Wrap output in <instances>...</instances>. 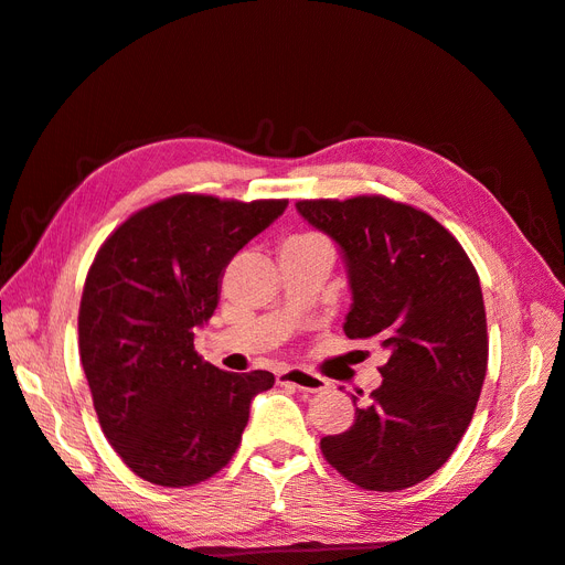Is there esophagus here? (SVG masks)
<instances>
[{"mask_svg":"<svg viewBox=\"0 0 565 565\" xmlns=\"http://www.w3.org/2000/svg\"><path fill=\"white\" fill-rule=\"evenodd\" d=\"M278 384H285V386H295V388H301V391H309V393H318V391H324L330 384L324 377H320V374L311 372V370H303V367H285L276 374Z\"/></svg>","mask_w":565,"mask_h":565,"instance_id":"1","label":"esophagus"}]
</instances>
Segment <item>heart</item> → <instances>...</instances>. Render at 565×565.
I'll return each mask as SVG.
<instances>
[{"instance_id":"1","label":"heart","mask_w":565,"mask_h":565,"mask_svg":"<svg viewBox=\"0 0 565 565\" xmlns=\"http://www.w3.org/2000/svg\"><path fill=\"white\" fill-rule=\"evenodd\" d=\"M309 237H318V235H309V233H303V235H292V237H289V241H309Z\"/></svg>"}]
</instances>
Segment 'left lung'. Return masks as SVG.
Masks as SVG:
<instances>
[{"mask_svg":"<svg viewBox=\"0 0 565 565\" xmlns=\"http://www.w3.org/2000/svg\"><path fill=\"white\" fill-rule=\"evenodd\" d=\"M299 214L344 252L349 339L388 351L382 386L322 457L363 490L413 488L446 465L465 436L488 370L478 273L434 216L384 195L299 200ZM363 393V391H361Z\"/></svg>","mask_w":565,"mask_h":565,"instance_id":"1","label":"left lung"}]
</instances>
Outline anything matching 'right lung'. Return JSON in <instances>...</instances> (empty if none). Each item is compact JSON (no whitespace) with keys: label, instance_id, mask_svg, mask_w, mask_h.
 I'll use <instances>...</instances> for the list:
<instances>
[{"label":"right lung","instance_id":"add662e5","mask_svg":"<svg viewBox=\"0 0 565 565\" xmlns=\"http://www.w3.org/2000/svg\"><path fill=\"white\" fill-rule=\"evenodd\" d=\"M287 200L179 193L119 224L94 256L79 301V358L98 424L143 481L185 488L224 469L249 403L276 377L204 363L195 330L218 303L224 268Z\"/></svg>","mask_w":565,"mask_h":565}]
</instances>
